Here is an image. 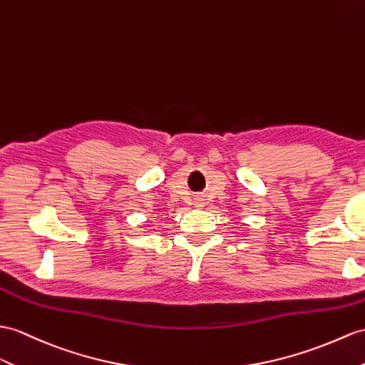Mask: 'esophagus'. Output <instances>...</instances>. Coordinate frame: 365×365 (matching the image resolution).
<instances>
[{"label": "esophagus", "mask_w": 365, "mask_h": 365, "mask_svg": "<svg viewBox=\"0 0 365 365\" xmlns=\"http://www.w3.org/2000/svg\"><path fill=\"white\" fill-rule=\"evenodd\" d=\"M201 206H202V204H201V202H200V204H198V206H197V207H201Z\"/></svg>", "instance_id": "34e87169"}]
</instances>
